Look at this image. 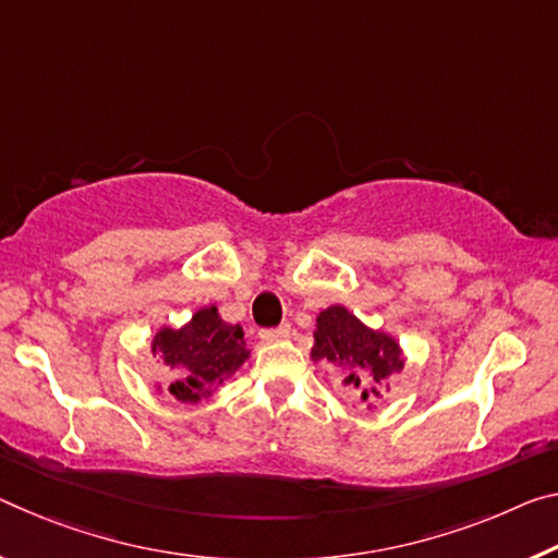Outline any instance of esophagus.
Returning <instances> with one entry per match:
<instances>
[{"mask_svg": "<svg viewBox=\"0 0 558 558\" xmlns=\"http://www.w3.org/2000/svg\"><path fill=\"white\" fill-rule=\"evenodd\" d=\"M290 335V325H278V327H265L260 330V340L263 342H278V340H286Z\"/></svg>", "mask_w": 558, "mask_h": 558, "instance_id": "34e87169", "label": "esophagus"}]
</instances>
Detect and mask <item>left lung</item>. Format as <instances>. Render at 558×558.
<instances>
[{"label": "left lung", "mask_w": 558, "mask_h": 558, "mask_svg": "<svg viewBox=\"0 0 558 558\" xmlns=\"http://www.w3.org/2000/svg\"><path fill=\"white\" fill-rule=\"evenodd\" d=\"M313 360L330 362L340 373L342 387L357 390L362 400L379 395L375 385L392 379L404 365L400 344L390 335L369 330L342 305H332L317 315ZM369 381L374 387L367 391Z\"/></svg>", "instance_id": "8db88e82"}]
</instances>
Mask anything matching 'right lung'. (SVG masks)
I'll return each instance as SVG.
<instances>
[{"instance_id":"add662e5","label":"right lung","mask_w":558,"mask_h":558,"mask_svg":"<svg viewBox=\"0 0 558 558\" xmlns=\"http://www.w3.org/2000/svg\"><path fill=\"white\" fill-rule=\"evenodd\" d=\"M151 350L179 373L168 390L181 402L208 397L247 357L243 327L220 320L216 307L198 311L181 330L163 327L154 338Z\"/></svg>"}]
</instances>
